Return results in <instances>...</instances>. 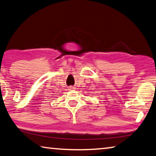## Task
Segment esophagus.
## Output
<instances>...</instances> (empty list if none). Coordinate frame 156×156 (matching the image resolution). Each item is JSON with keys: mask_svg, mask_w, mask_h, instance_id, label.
Instances as JSON below:
<instances>
[{"mask_svg": "<svg viewBox=\"0 0 156 156\" xmlns=\"http://www.w3.org/2000/svg\"><path fill=\"white\" fill-rule=\"evenodd\" d=\"M75 89L74 87H72V86L69 87V89Z\"/></svg>", "mask_w": 156, "mask_h": 156, "instance_id": "esophagus-1", "label": "esophagus"}]
</instances>
